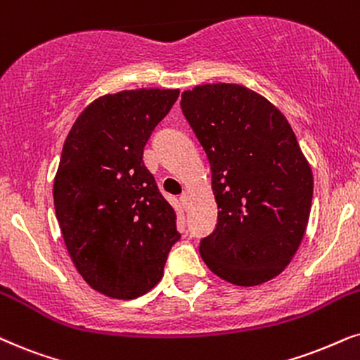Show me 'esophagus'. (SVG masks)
<instances>
[{
	"instance_id": "esophagus-1",
	"label": "esophagus",
	"mask_w": 360,
	"mask_h": 360,
	"mask_svg": "<svg viewBox=\"0 0 360 360\" xmlns=\"http://www.w3.org/2000/svg\"><path fill=\"white\" fill-rule=\"evenodd\" d=\"M180 202H181V205H184L185 208L188 207V203H190V193H188V191H184V193H181Z\"/></svg>"
}]
</instances>
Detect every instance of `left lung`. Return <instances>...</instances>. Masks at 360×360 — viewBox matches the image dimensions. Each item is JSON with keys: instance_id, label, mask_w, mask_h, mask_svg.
<instances>
[{"instance_id": "left-lung-1", "label": "left lung", "mask_w": 360, "mask_h": 360, "mask_svg": "<svg viewBox=\"0 0 360 360\" xmlns=\"http://www.w3.org/2000/svg\"><path fill=\"white\" fill-rule=\"evenodd\" d=\"M181 110L212 169L218 223L200 255L218 278L258 286L296 255L312 202V172L288 119L240 84H203Z\"/></svg>"}]
</instances>
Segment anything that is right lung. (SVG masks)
<instances>
[{
    "label": "right lung",
    "mask_w": 360,
    "mask_h": 360,
    "mask_svg": "<svg viewBox=\"0 0 360 360\" xmlns=\"http://www.w3.org/2000/svg\"><path fill=\"white\" fill-rule=\"evenodd\" d=\"M179 89H135L91 102L69 130L54 208L74 266L89 286L135 300L155 286L180 240L176 214L143 165V147Z\"/></svg>",
    "instance_id": "add662e5"
}]
</instances>
